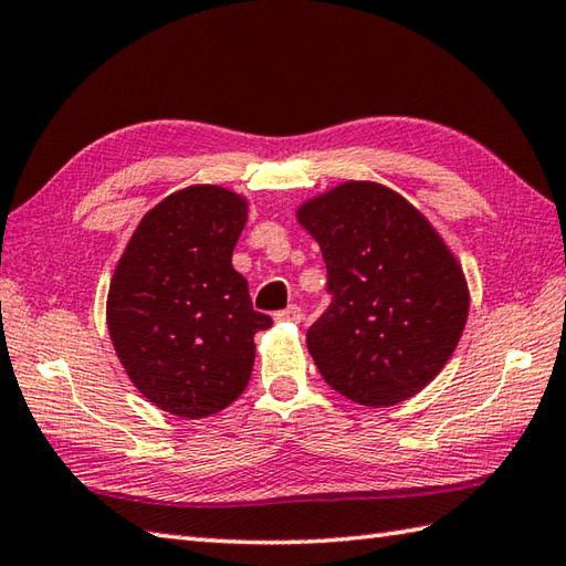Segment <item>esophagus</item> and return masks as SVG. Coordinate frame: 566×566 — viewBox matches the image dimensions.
I'll return each instance as SVG.
<instances>
[{"mask_svg": "<svg viewBox=\"0 0 566 566\" xmlns=\"http://www.w3.org/2000/svg\"><path fill=\"white\" fill-rule=\"evenodd\" d=\"M274 321H282V323H298L302 321V308L298 306H290L284 311H276L274 314Z\"/></svg>", "mask_w": 566, "mask_h": 566, "instance_id": "esophagus-1", "label": "esophagus"}]
</instances>
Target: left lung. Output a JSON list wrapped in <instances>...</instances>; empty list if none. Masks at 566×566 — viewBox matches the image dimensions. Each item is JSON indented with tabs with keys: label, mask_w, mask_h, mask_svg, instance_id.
I'll use <instances>...</instances> for the list:
<instances>
[{
	"label": "left lung",
	"mask_w": 566,
	"mask_h": 566,
	"mask_svg": "<svg viewBox=\"0 0 566 566\" xmlns=\"http://www.w3.org/2000/svg\"><path fill=\"white\" fill-rule=\"evenodd\" d=\"M333 302L306 333L331 387L359 406L411 399L448 365L469 316L460 260L399 191L347 179L296 209Z\"/></svg>",
	"instance_id": "obj_1"
}]
</instances>
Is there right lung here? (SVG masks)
Listing matches in <instances>:
<instances>
[{
  "label": "right lung",
  "mask_w": 566,
  "mask_h": 566,
  "mask_svg": "<svg viewBox=\"0 0 566 566\" xmlns=\"http://www.w3.org/2000/svg\"><path fill=\"white\" fill-rule=\"evenodd\" d=\"M248 207L219 185L172 191L143 216L112 274L114 350L136 389L172 416L231 406L250 381L255 333L272 326L231 262Z\"/></svg>",
  "instance_id": "1"
}]
</instances>
